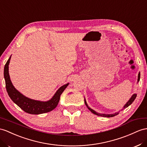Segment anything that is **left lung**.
<instances>
[{"label":"left lung","instance_id":"1","mask_svg":"<svg viewBox=\"0 0 147 147\" xmlns=\"http://www.w3.org/2000/svg\"><path fill=\"white\" fill-rule=\"evenodd\" d=\"M140 73H139L138 74V81H140ZM136 97H137V94H134L131 96V98L130 99V100L128 101L127 102V103L125 105V106H124V107H123V109H122V110H123L125 108H127V107H129L130 105L134 101V100H135V99L136 98ZM84 102H85V104H86V106L88 107V108L90 110V111H91V112H92L94 114H96V115H99V116H102V117H114V115H117V114H118V113H115V114H111V115H106V114H99V113H97V112H96L94 111V110H92V109H91V108H89V107H88V104H87V103H86V100L84 99Z\"/></svg>","mask_w":147,"mask_h":147}]
</instances>
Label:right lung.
<instances>
[{"label":"right lung","mask_w":147,"mask_h":147,"mask_svg":"<svg viewBox=\"0 0 147 147\" xmlns=\"http://www.w3.org/2000/svg\"><path fill=\"white\" fill-rule=\"evenodd\" d=\"M10 57L7 61L4 67V78L5 81V87L7 91L10 99L14 103L25 112L31 114H40L53 111L58 106L60 99V96L64 90L68 85V83L61 86L55 93L52 99L47 102H41L38 100H32L26 97L13 87L10 80L9 73V64Z\"/></svg>","instance_id":"1"}]
</instances>
